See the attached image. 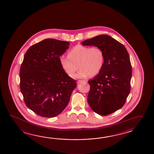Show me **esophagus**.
Instances as JSON below:
<instances>
[{
    "label": "esophagus",
    "mask_w": 154,
    "mask_h": 154,
    "mask_svg": "<svg viewBox=\"0 0 154 154\" xmlns=\"http://www.w3.org/2000/svg\"><path fill=\"white\" fill-rule=\"evenodd\" d=\"M84 82L85 81H84V80H78L77 82H78V84H80V83H82V82Z\"/></svg>",
    "instance_id": "obj_1"
}]
</instances>
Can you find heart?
<instances>
[{
  "label": "heart",
  "instance_id": "heart-1",
  "mask_svg": "<svg viewBox=\"0 0 154 154\" xmlns=\"http://www.w3.org/2000/svg\"><path fill=\"white\" fill-rule=\"evenodd\" d=\"M60 62L63 69L69 76L74 75L80 66L81 69L76 78H87L100 72L104 63V54L98 47L77 45L70 50L68 56L62 55Z\"/></svg>",
  "mask_w": 154,
  "mask_h": 154
}]
</instances>
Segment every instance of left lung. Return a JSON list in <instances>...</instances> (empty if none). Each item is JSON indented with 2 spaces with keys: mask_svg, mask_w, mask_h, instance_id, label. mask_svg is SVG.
<instances>
[{
  "mask_svg": "<svg viewBox=\"0 0 154 154\" xmlns=\"http://www.w3.org/2000/svg\"><path fill=\"white\" fill-rule=\"evenodd\" d=\"M101 48L104 63L100 72L88 80V103L94 112L106 116L121 108L131 90L132 66L126 48L110 36L102 34L82 42Z\"/></svg>",
  "mask_w": 154,
  "mask_h": 154,
  "instance_id": "8db88e82",
  "label": "left lung"
}]
</instances>
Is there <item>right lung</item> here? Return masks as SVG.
Listing matches in <instances>:
<instances>
[{"mask_svg": "<svg viewBox=\"0 0 154 154\" xmlns=\"http://www.w3.org/2000/svg\"><path fill=\"white\" fill-rule=\"evenodd\" d=\"M69 43L46 39L24 54L20 68V90L28 108L42 117L60 114L69 102L76 82L66 74L60 57Z\"/></svg>", "mask_w": 154, "mask_h": 154, "instance_id": "obj_1", "label": "right lung"}]
</instances>
